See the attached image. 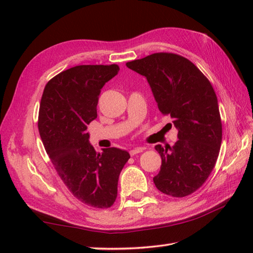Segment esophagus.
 Wrapping results in <instances>:
<instances>
[{"mask_svg": "<svg viewBox=\"0 0 253 253\" xmlns=\"http://www.w3.org/2000/svg\"><path fill=\"white\" fill-rule=\"evenodd\" d=\"M144 151V148L143 147H136V148H132V149H130V155L131 156H134V155H136V154H138V153H142Z\"/></svg>", "mask_w": 253, "mask_h": 253, "instance_id": "obj_1", "label": "esophagus"}]
</instances>
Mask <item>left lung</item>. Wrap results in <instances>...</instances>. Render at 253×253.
Masks as SVG:
<instances>
[{
    "label": "left lung",
    "mask_w": 253,
    "mask_h": 253,
    "mask_svg": "<svg viewBox=\"0 0 253 253\" xmlns=\"http://www.w3.org/2000/svg\"><path fill=\"white\" fill-rule=\"evenodd\" d=\"M126 66L147 79L158 109L178 130L174 146H155L162 157L155 186L173 198L192 194L211 174L221 147L222 123L212 84L194 63L175 53H153Z\"/></svg>",
    "instance_id": "1"
}]
</instances>
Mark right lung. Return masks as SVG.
Segmentation results:
<instances>
[{"instance_id": "obj_1", "label": "right lung", "mask_w": 253, "mask_h": 253, "mask_svg": "<svg viewBox=\"0 0 253 253\" xmlns=\"http://www.w3.org/2000/svg\"><path fill=\"white\" fill-rule=\"evenodd\" d=\"M117 65L76 66L46 84L39 110L44 148L66 186L81 202L108 209L129 153L116 147L96 153L87 126L97 118L101 88L118 74Z\"/></svg>"}]
</instances>
